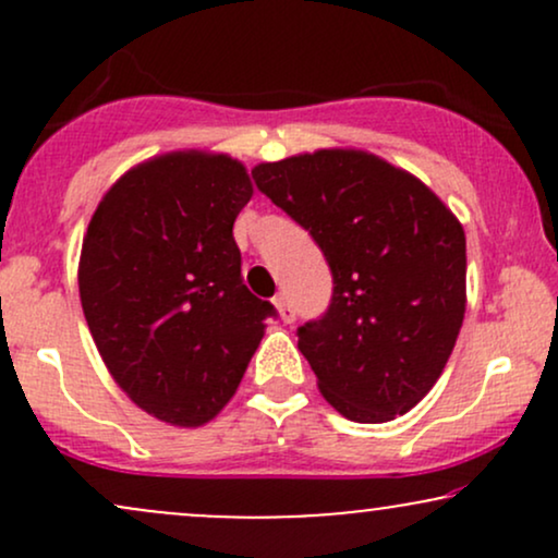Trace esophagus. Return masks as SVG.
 I'll list each match as a JSON object with an SVG mask.
<instances>
[{"label": "esophagus", "mask_w": 558, "mask_h": 558, "mask_svg": "<svg viewBox=\"0 0 558 558\" xmlns=\"http://www.w3.org/2000/svg\"><path fill=\"white\" fill-rule=\"evenodd\" d=\"M275 306H278L280 319H283V323H293V319H296V310H293V304L288 301L286 293H280V296L275 299Z\"/></svg>", "instance_id": "obj_1"}]
</instances>
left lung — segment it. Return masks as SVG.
Instances as JSON below:
<instances>
[{
    "instance_id": "left-lung-1",
    "label": "left lung",
    "mask_w": 558,
    "mask_h": 558,
    "mask_svg": "<svg viewBox=\"0 0 558 558\" xmlns=\"http://www.w3.org/2000/svg\"><path fill=\"white\" fill-rule=\"evenodd\" d=\"M254 183L332 272L325 315L296 330L332 409L388 422L444 373L466 306L464 228L414 175L354 149L265 162Z\"/></svg>"
}]
</instances>
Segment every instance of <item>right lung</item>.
Here are the masks:
<instances>
[{
  "instance_id": "right-lung-1",
  "label": "right lung",
  "mask_w": 558,
  "mask_h": 558,
  "mask_svg": "<svg viewBox=\"0 0 558 558\" xmlns=\"http://www.w3.org/2000/svg\"><path fill=\"white\" fill-rule=\"evenodd\" d=\"M252 194L235 159L175 151L125 172L88 222V330L114 383L170 425L226 407L278 315L243 286L233 222Z\"/></svg>"
}]
</instances>
